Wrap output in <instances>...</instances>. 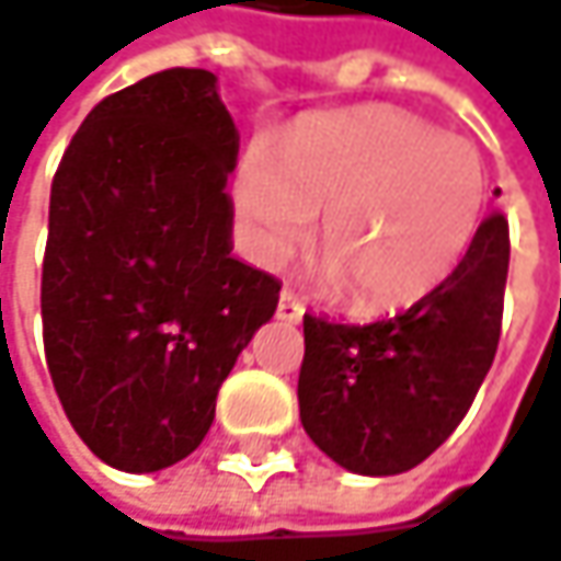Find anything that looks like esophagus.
<instances>
[{
  "instance_id": "1",
  "label": "esophagus",
  "mask_w": 561,
  "mask_h": 561,
  "mask_svg": "<svg viewBox=\"0 0 561 561\" xmlns=\"http://www.w3.org/2000/svg\"><path fill=\"white\" fill-rule=\"evenodd\" d=\"M302 312H306V306L302 300L294 294V290H280V302H277V319H284V322H300Z\"/></svg>"
}]
</instances>
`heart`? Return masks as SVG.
<instances>
[{"instance_id": "obj_1", "label": "heart", "mask_w": 561, "mask_h": 561, "mask_svg": "<svg viewBox=\"0 0 561 561\" xmlns=\"http://www.w3.org/2000/svg\"><path fill=\"white\" fill-rule=\"evenodd\" d=\"M485 162L462 137L392 107L297 130L280 162L252 146L236 201L261 261L280 264L325 217L319 259L351 309L382 312L437 290L469 252L485 207Z\"/></svg>"}]
</instances>
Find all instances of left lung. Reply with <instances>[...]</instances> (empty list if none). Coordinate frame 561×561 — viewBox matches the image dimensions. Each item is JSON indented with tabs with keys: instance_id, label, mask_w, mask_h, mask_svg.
<instances>
[{
	"instance_id": "left-lung-1",
	"label": "left lung",
	"mask_w": 561,
	"mask_h": 561,
	"mask_svg": "<svg viewBox=\"0 0 561 561\" xmlns=\"http://www.w3.org/2000/svg\"><path fill=\"white\" fill-rule=\"evenodd\" d=\"M507 259V220L495 210L457 271L405 312L370 325L306 312L297 396L309 440L360 476H396L427 460L495 360Z\"/></svg>"
}]
</instances>
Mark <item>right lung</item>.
I'll list each match as a JSON object with an SVG mask.
<instances>
[{
	"label": "right lung",
	"instance_id": "right-lung-1",
	"mask_svg": "<svg viewBox=\"0 0 561 561\" xmlns=\"http://www.w3.org/2000/svg\"><path fill=\"white\" fill-rule=\"evenodd\" d=\"M239 130L207 69H162L99 101L50 187L44 354L62 412L114 469L194 454L280 284L232 259Z\"/></svg>",
	"mask_w": 561,
	"mask_h": 561
}]
</instances>
